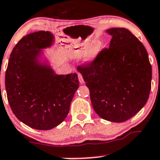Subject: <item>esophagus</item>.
Masks as SVG:
<instances>
[{"mask_svg": "<svg viewBox=\"0 0 160 160\" xmlns=\"http://www.w3.org/2000/svg\"><path fill=\"white\" fill-rule=\"evenodd\" d=\"M78 79H79V81H80V83H81V84L83 83L84 80H83V78H82L81 74H78Z\"/></svg>", "mask_w": 160, "mask_h": 160, "instance_id": "obj_1", "label": "esophagus"}]
</instances>
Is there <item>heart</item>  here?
Listing matches in <instances>:
<instances>
[{"label":"heart","instance_id":"b5f03b06","mask_svg":"<svg viewBox=\"0 0 160 160\" xmlns=\"http://www.w3.org/2000/svg\"><path fill=\"white\" fill-rule=\"evenodd\" d=\"M101 48H102V45L99 42H96V43L92 44L86 51V56H85L86 57L85 58H86V61H92L98 56V54L100 53Z\"/></svg>","mask_w":160,"mask_h":160}]
</instances>
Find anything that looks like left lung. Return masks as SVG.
Masks as SVG:
<instances>
[{"instance_id":"8db88e82","label":"left lung","mask_w":160,"mask_h":160,"mask_svg":"<svg viewBox=\"0 0 160 160\" xmlns=\"http://www.w3.org/2000/svg\"><path fill=\"white\" fill-rule=\"evenodd\" d=\"M108 48L78 67L90 92L95 112L122 122L134 117L148 100L152 68L145 46L129 30L112 28Z\"/></svg>"}]
</instances>
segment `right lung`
Segmentation results:
<instances>
[{
	"mask_svg": "<svg viewBox=\"0 0 160 160\" xmlns=\"http://www.w3.org/2000/svg\"><path fill=\"white\" fill-rule=\"evenodd\" d=\"M53 39L45 31L24 36L12 51L6 71V90L13 114L38 130H49L65 120L79 87L76 73L58 75L38 63L40 49L51 46Z\"/></svg>",
	"mask_w": 160,
	"mask_h": 160,
	"instance_id": "right-lung-1",
	"label": "right lung"
}]
</instances>
